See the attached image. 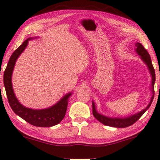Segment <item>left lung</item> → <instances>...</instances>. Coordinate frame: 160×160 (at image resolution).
Instances as JSON below:
<instances>
[{"label": "left lung", "mask_w": 160, "mask_h": 160, "mask_svg": "<svg viewBox=\"0 0 160 160\" xmlns=\"http://www.w3.org/2000/svg\"><path fill=\"white\" fill-rule=\"evenodd\" d=\"M136 46V49L135 51L140 56V58L142 59V61L147 65L149 70H150V75L152 76V96L151 97L150 102L148 105V107L145 108V109H143L141 112L135 113L134 115H132L131 116L126 118H111L107 117L104 115H102L97 112L95 104H94V102H92V113L93 116L95 117L99 122L104 124V125L115 127V128H126V127L130 126L133 124L134 123L138 120V119L141 117L146 111H147L149 107H150L152 102L153 101L154 99V94H155V69H154L152 63L151 58L150 54L148 53V51L145 49V47L140 44V43L137 42L135 44Z\"/></svg>", "instance_id": "left-lung-1"}]
</instances>
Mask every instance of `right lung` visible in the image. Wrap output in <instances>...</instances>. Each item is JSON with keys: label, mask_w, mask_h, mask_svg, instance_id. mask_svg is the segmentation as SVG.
<instances>
[{"label": "right lung", "mask_w": 160, "mask_h": 160, "mask_svg": "<svg viewBox=\"0 0 160 160\" xmlns=\"http://www.w3.org/2000/svg\"><path fill=\"white\" fill-rule=\"evenodd\" d=\"M28 38L20 45L10 56L3 74V83L6 92L8 100L11 109L16 114L24 119L31 125L38 127H51L57 125L63 120L66 115L68 98L72 93H68L63 97L55 105L47 109H32L21 104L15 95L12 85V74L15 62L19 56L23 52L28 44Z\"/></svg>", "instance_id": "add662e5"}]
</instances>
